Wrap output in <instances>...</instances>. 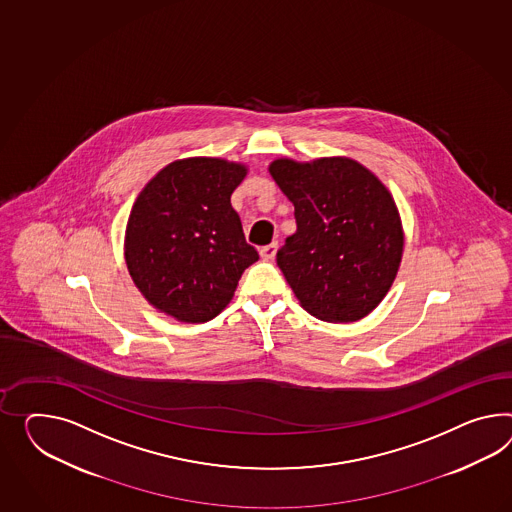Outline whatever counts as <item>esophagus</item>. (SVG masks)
<instances>
[{
	"instance_id": "1",
	"label": "esophagus",
	"mask_w": 512,
	"mask_h": 512,
	"mask_svg": "<svg viewBox=\"0 0 512 512\" xmlns=\"http://www.w3.org/2000/svg\"><path fill=\"white\" fill-rule=\"evenodd\" d=\"M276 247H278L276 243L262 247V249H260V256H262L263 260H275Z\"/></svg>"
}]
</instances>
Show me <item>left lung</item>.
I'll use <instances>...</instances> for the list:
<instances>
[{
  "label": "left lung",
  "instance_id": "obj_1",
  "mask_svg": "<svg viewBox=\"0 0 512 512\" xmlns=\"http://www.w3.org/2000/svg\"><path fill=\"white\" fill-rule=\"evenodd\" d=\"M269 171L295 206L297 232L276 252L295 297L321 321L362 319L384 299L401 263L394 198L353 159H276Z\"/></svg>",
  "mask_w": 512,
  "mask_h": 512
}]
</instances>
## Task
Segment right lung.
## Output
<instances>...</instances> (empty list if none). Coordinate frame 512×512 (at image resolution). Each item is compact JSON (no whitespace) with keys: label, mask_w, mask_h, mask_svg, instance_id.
Returning <instances> with one entry per match:
<instances>
[{"label":"right lung","mask_w":512,"mask_h":512,"mask_svg":"<svg viewBox=\"0 0 512 512\" xmlns=\"http://www.w3.org/2000/svg\"><path fill=\"white\" fill-rule=\"evenodd\" d=\"M245 174L243 165L224 159H182L159 171L135 200L126 263L135 286L161 312L185 323L210 321L258 260L230 204Z\"/></svg>","instance_id":"1"}]
</instances>
